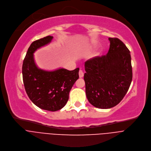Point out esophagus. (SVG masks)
I'll list each match as a JSON object with an SVG mask.
<instances>
[{"label": "esophagus", "instance_id": "1", "mask_svg": "<svg viewBox=\"0 0 151 151\" xmlns=\"http://www.w3.org/2000/svg\"><path fill=\"white\" fill-rule=\"evenodd\" d=\"M84 76V73L83 70H80V71H79V76H80V78H83Z\"/></svg>", "mask_w": 151, "mask_h": 151}]
</instances>
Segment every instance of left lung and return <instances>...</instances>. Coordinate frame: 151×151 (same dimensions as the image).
Here are the masks:
<instances>
[{"mask_svg":"<svg viewBox=\"0 0 151 151\" xmlns=\"http://www.w3.org/2000/svg\"><path fill=\"white\" fill-rule=\"evenodd\" d=\"M106 55L85 62L84 80L90 104L100 109L116 106L127 92L132 81L131 55L117 38H109Z\"/></svg>","mask_w":151,"mask_h":151,"instance_id":"left-lung-1","label":"left lung"}]
</instances>
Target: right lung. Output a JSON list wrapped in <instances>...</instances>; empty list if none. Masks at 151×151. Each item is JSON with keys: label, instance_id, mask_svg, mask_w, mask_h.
<instances>
[{"label": "right lung", "instance_id": "1", "mask_svg": "<svg viewBox=\"0 0 151 151\" xmlns=\"http://www.w3.org/2000/svg\"><path fill=\"white\" fill-rule=\"evenodd\" d=\"M52 38L49 35L32 43L23 61L22 73L24 86L30 100L40 108L56 111L66 105L69 92L79 78L80 69L46 71L37 67L34 52L50 43Z\"/></svg>", "mask_w": 151, "mask_h": 151}]
</instances>
